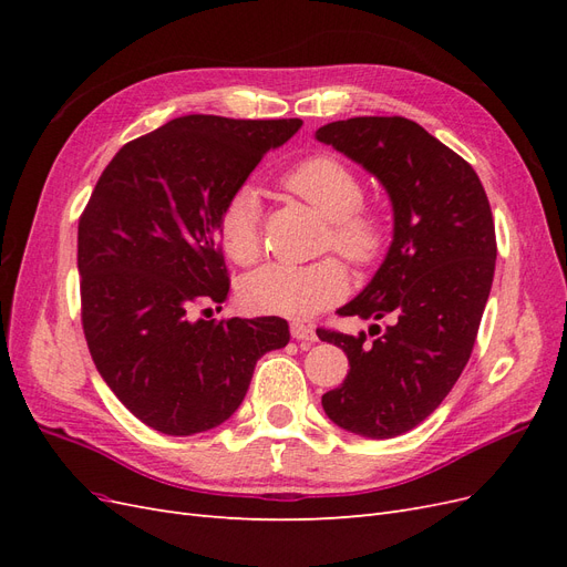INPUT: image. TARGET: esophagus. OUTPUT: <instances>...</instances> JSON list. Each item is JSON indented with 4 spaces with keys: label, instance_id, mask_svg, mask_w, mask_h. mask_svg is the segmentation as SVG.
<instances>
[{
    "label": "esophagus",
    "instance_id": "34e87169",
    "mask_svg": "<svg viewBox=\"0 0 567 567\" xmlns=\"http://www.w3.org/2000/svg\"><path fill=\"white\" fill-rule=\"evenodd\" d=\"M290 336H293L296 340H305V342H312V340H317L315 326H310V323H300V321H293V323H290Z\"/></svg>",
    "mask_w": 567,
    "mask_h": 567
}]
</instances>
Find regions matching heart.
<instances>
[{"label":"heart","mask_w":567,"mask_h":567,"mask_svg":"<svg viewBox=\"0 0 567 567\" xmlns=\"http://www.w3.org/2000/svg\"><path fill=\"white\" fill-rule=\"evenodd\" d=\"M288 194L298 196L326 217L323 248H333L354 267H371L390 244V221L364 200L357 169L331 153L305 158L281 177ZM260 196L238 186L219 213V244L236 265H252L262 250ZM348 269L336 257L310 265L271 262L241 281L238 296L252 312L290 319L312 317L348 293Z\"/></svg>","instance_id":"heart-1"}]
</instances>
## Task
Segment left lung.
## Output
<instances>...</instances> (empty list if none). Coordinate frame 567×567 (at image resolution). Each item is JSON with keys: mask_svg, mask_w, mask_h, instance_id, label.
<instances>
[{"mask_svg": "<svg viewBox=\"0 0 567 567\" xmlns=\"http://www.w3.org/2000/svg\"><path fill=\"white\" fill-rule=\"evenodd\" d=\"M317 140L364 165L388 188L394 236L381 269L340 317L388 319L367 333L317 331L350 371L321 398L326 416L371 440L425 421L468 364L496 262L494 219L471 163L400 115L338 120Z\"/></svg>", "mask_w": 567, "mask_h": 567, "instance_id": "8db88e82", "label": "left lung"}]
</instances>
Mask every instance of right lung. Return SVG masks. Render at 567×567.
Masks as SVG:
<instances>
[{"instance_id":"1","label":"right lung","mask_w":567,"mask_h":567,"mask_svg":"<svg viewBox=\"0 0 567 567\" xmlns=\"http://www.w3.org/2000/svg\"><path fill=\"white\" fill-rule=\"evenodd\" d=\"M300 125V117H175L120 148L84 205L82 331L101 379L153 431L194 435L225 423L257 359L288 346L286 319L188 321V312L227 298L219 213Z\"/></svg>"}]
</instances>
